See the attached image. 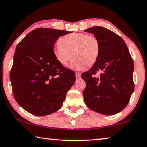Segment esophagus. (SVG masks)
Segmentation results:
<instances>
[{
	"label": "esophagus",
	"instance_id": "1",
	"mask_svg": "<svg viewBox=\"0 0 147 147\" xmlns=\"http://www.w3.org/2000/svg\"><path fill=\"white\" fill-rule=\"evenodd\" d=\"M75 76L76 78H80L81 77V73H75Z\"/></svg>",
	"mask_w": 147,
	"mask_h": 147
}]
</instances>
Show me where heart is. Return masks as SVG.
Returning a JSON list of instances; mask_svg holds the SVG:
<instances>
[{
  "label": "heart",
  "mask_w": 147,
  "mask_h": 147,
  "mask_svg": "<svg viewBox=\"0 0 147 147\" xmlns=\"http://www.w3.org/2000/svg\"><path fill=\"white\" fill-rule=\"evenodd\" d=\"M100 53L99 41L94 36L82 32L67 34L59 39V44L53 48V54L60 63L67 66L74 57L70 67L75 70L94 65ZM73 54L72 55L71 53Z\"/></svg>",
  "instance_id": "1"
}]
</instances>
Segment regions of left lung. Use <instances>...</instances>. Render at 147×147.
Instances as JSON below:
<instances>
[{
	"label": "left lung",
	"mask_w": 147,
	"mask_h": 147,
	"mask_svg": "<svg viewBox=\"0 0 147 147\" xmlns=\"http://www.w3.org/2000/svg\"><path fill=\"white\" fill-rule=\"evenodd\" d=\"M99 41L100 53L96 63L82 74L86 86L83 97L86 105L97 113L113 115L129 103L134 90V61L123 39L103 27L84 30ZM100 73L99 78L93 75Z\"/></svg>",
	"instance_id": "left-lung-1"
}]
</instances>
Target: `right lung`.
<instances>
[{
  "instance_id": "right-lung-1",
  "label": "right lung",
  "mask_w": 147,
  "mask_h": 147,
  "mask_svg": "<svg viewBox=\"0 0 147 147\" xmlns=\"http://www.w3.org/2000/svg\"><path fill=\"white\" fill-rule=\"evenodd\" d=\"M68 33L38 28L16 46L10 75L13 95L32 115L46 116L59 110L75 82L74 71L63 66L53 54L58 38Z\"/></svg>"
}]
</instances>
